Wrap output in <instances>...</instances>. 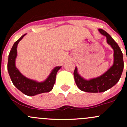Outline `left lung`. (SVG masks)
<instances>
[{
  "label": "left lung",
  "mask_w": 127,
  "mask_h": 127,
  "mask_svg": "<svg viewBox=\"0 0 127 127\" xmlns=\"http://www.w3.org/2000/svg\"><path fill=\"white\" fill-rule=\"evenodd\" d=\"M98 31L102 35L106 37L107 43L113 49L114 63L112 66L101 75L89 80L83 78L75 67L74 71L75 84L80 90L88 93H101L114 86L119 82L124 67L122 52L118 44L103 29H99Z\"/></svg>",
  "instance_id": "left-lung-1"
}]
</instances>
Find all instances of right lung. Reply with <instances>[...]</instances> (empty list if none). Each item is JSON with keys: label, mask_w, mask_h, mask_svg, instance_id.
<instances>
[{"label": "right lung", "mask_w": 127, "mask_h": 127, "mask_svg": "<svg viewBox=\"0 0 127 127\" xmlns=\"http://www.w3.org/2000/svg\"><path fill=\"white\" fill-rule=\"evenodd\" d=\"M26 34L22 35L13 45L8 55V74L13 85L24 95L28 96H35L36 95L49 92L53 89L55 83L56 73L61 66H56L50 72L48 77L43 82L28 79L24 76L20 71L16 68L15 65L17 56V46L20 41L23 38Z\"/></svg>", "instance_id": "1"}]
</instances>
